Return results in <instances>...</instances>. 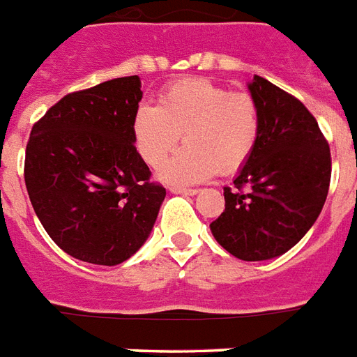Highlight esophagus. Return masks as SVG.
<instances>
[{
  "mask_svg": "<svg viewBox=\"0 0 357 357\" xmlns=\"http://www.w3.org/2000/svg\"><path fill=\"white\" fill-rule=\"evenodd\" d=\"M171 193H176V195H197L199 190L197 188H181V186H171Z\"/></svg>",
  "mask_w": 357,
  "mask_h": 357,
  "instance_id": "1",
  "label": "esophagus"
}]
</instances>
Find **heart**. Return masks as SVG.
Masks as SVG:
<instances>
[{"label": "heart", "mask_w": 357, "mask_h": 357, "mask_svg": "<svg viewBox=\"0 0 357 357\" xmlns=\"http://www.w3.org/2000/svg\"><path fill=\"white\" fill-rule=\"evenodd\" d=\"M184 134L186 145L160 169L164 181L193 184L219 169L236 173L255 155L261 134L258 102L206 79L173 82L158 105L142 102L132 118L136 149L158 167Z\"/></svg>", "instance_id": "obj_1"}]
</instances>
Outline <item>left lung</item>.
I'll return each mask as SVG.
<instances>
[{"instance_id": "left-lung-1", "label": "left lung", "mask_w": 357, "mask_h": 357, "mask_svg": "<svg viewBox=\"0 0 357 357\" xmlns=\"http://www.w3.org/2000/svg\"><path fill=\"white\" fill-rule=\"evenodd\" d=\"M249 90L261 114L259 142L225 188V212L210 230L232 256L261 261L287 252L317 221L332 156L317 119L291 93L259 75Z\"/></svg>"}]
</instances>
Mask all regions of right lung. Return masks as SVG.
<instances>
[{
    "mask_svg": "<svg viewBox=\"0 0 357 357\" xmlns=\"http://www.w3.org/2000/svg\"><path fill=\"white\" fill-rule=\"evenodd\" d=\"M138 75L68 93L33 125L25 186L50 238L96 265L129 259L149 238L165 197L134 147Z\"/></svg>",
    "mask_w": 357,
    "mask_h": 357,
    "instance_id": "obj_1",
    "label": "right lung"
}]
</instances>
